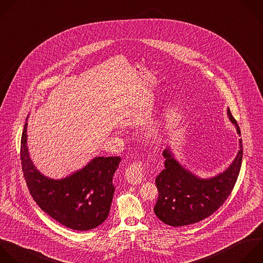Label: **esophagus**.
<instances>
[{
    "instance_id": "1",
    "label": "esophagus",
    "mask_w": 263,
    "mask_h": 263,
    "mask_svg": "<svg viewBox=\"0 0 263 263\" xmlns=\"http://www.w3.org/2000/svg\"><path fill=\"white\" fill-rule=\"evenodd\" d=\"M143 168L144 166L140 161H134L128 166V168L126 169L125 177H126V180L129 182V184L137 185L141 183L143 179V172H144Z\"/></svg>"
}]
</instances>
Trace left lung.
Here are the masks:
<instances>
[{"instance_id": "8db88e82", "label": "left lung", "mask_w": 263, "mask_h": 263, "mask_svg": "<svg viewBox=\"0 0 263 263\" xmlns=\"http://www.w3.org/2000/svg\"><path fill=\"white\" fill-rule=\"evenodd\" d=\"M227 116L240 136V129L229 108ZM229 167L210 179H201L174 159L169 147L163 151L165 168L156 178L159 197L154 208L156 216L165 224L179 227L197 223L214 214L230 195L239 174L242 141Z\"/></svg>"}]
</instances>
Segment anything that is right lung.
Wrapping results in <instances>:
<instances>
[{"label":"right lung","mask_w":263,"mask_h":263,"mask_svg":"<svg viewBox=\"0 0 263 263\" xmlns=\"http://www.w3.org/2000/svg\"><path fill=\"white\" fill-rule=\"evenodd\" d=\"M27 126L28 123L22 135L21 160L28 189L36 203L52 219L73 230L85 231L102 224L110 211L116 189L112 179L121 158L96 157L67 178L49 179L38 171L30 158Z\"/></svg>","instance_id":"1"}]
</instances>
